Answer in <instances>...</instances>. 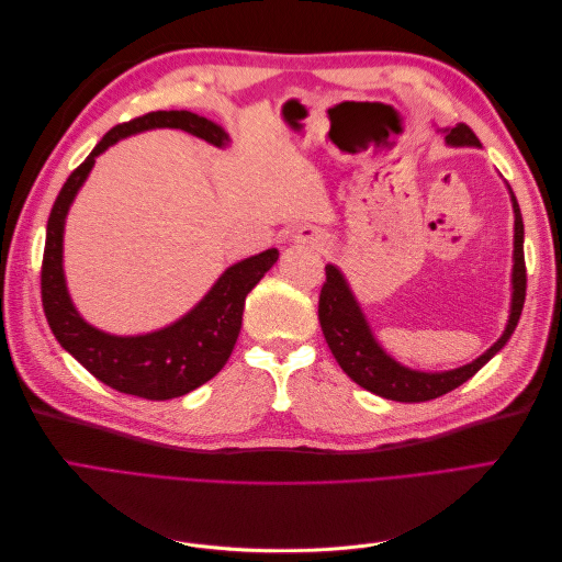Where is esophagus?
<instances>
[{
    "label": "esophagus",
    "instance_id": "obj_1",
    "mask_svg": "<svg viewBox=\"0 0 562 562\" xmlns=\"http://www.w3.org/2000/svg\"><path fill=\"white\" fill-rule=\"evenodd\" d=\"M293 241L304 244V246H312L316 250H326L330 246V234L321 227L307 225V227H300L293 236Z\"/></svg>",
    "mask_w": 562,
    "mask_h": 562
}]
</instances>
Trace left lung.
Instances as JSON below:
<instances>
[{
  "label": "left lung",
  "instance_id": "obj_1",
  "mask_svg": "<svg viewBox=\"0 0 562 562\" xmlns=\"http://www.w3.org/2000/svg\"><path fill=\"white\" fill-rule=\"evenodd\" d=\"M446 140L450 145H475L481 140L467 124H457L448 131ZM514 213H516V234H514V300H512V316H508V326L504 335L492 345L481 359H475L469 366H462L448 372H419L396 363L391 356L372 337L366 316L359 310V302L353 300L345 277L333 265L326 267V283L321 288L318 295V321L323 337L347 375L361 384L363 389L372 391L382 398L401 401V403H422L448 394V391L462 386L471 380L492 356H495L514 335L518 318L525 304V252H522V215L518 209V201L512 192Z\"/></svg>",
  "mask_w": 562,
  "mask_h": 562
}]
</instances>
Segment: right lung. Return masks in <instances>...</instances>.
Wrapping results in <instances>:
<instances>
[{"label": "right lung", "instance_id": "right-lung-1", "mask_svg": "<svg viewBox=\"0 0 562 562\" xmlns=\"http://www.w3.org/2000/svg\"><path fill=\"white\" fill-rule=\"evenodd\" d=\"M147 128H182L215 147L227 143V133L223 128L187 110L147 112L110 128L91 155L65 180L54 209H50L42 260V304L48 328L54 330L60 347L70 351L95 380L122 391V394L147 401H168L190 394L225 368L241 330L246 295L279 260V250L269 248L229 267L190 314L164 330L138 337H116L89 326L72 307L65 288V215L100 151H105L126 135Z\"/></svg>", "mask_w": 562, "mask_h": 562}]
</instances>
